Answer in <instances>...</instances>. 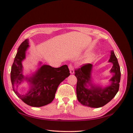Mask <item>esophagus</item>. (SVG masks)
<instances>
[{"mask_svg":"<svg viewBox=\"0 0 133 133\" xmlns=\"http://www.w3.org/2000/svg\"><path fill=\"white\" fill-rule=\"evenodd\" d=\"M69 70L70 71V73L71 74H74V67L72 66V65L71 64H70L69 65Z\"/></svg>","mask_w":133,"mask_h":133,"instance_id":"esophagus-1","label":"esophagus"}]
</instances>
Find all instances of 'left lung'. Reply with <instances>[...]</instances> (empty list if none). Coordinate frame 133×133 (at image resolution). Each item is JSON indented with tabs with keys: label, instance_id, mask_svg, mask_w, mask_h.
Listing matches in <instances>:
<instances>
[{
	"label": "left lung",
	"instance_id": "8db88e82",
	"mask_svg": "<svg viewBox=\"0 0 133 133\" xmlns=\"http://www.w3.org/2000/svg\"><path fill=\"white\" fill-rule=\"evenodd\" d=\"M109 62L113 63L110 72L113 74L110 81L111 84L102 88L95 87L91 83V76L92 65L85 64L75 70V76L77 78L76 95L78 100L82 105L91 108H100L104 106L113 99L119 90L121 71L119 64L114 51H111ZM91 85L88 89L87 85Z\"/></svg>",
	"mask_w": 133,
	"mask_h": 133
}]
</instances>
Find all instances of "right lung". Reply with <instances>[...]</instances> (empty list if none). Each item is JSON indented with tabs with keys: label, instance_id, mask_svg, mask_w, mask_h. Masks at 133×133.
<instances>
[{
	"label": "right lung",
	"instance_id": "obj_1",
	"mask_svg": "<svg viewBox=\"0 0 133 133\" xmlns=\"http://www.w3.org/2000/svg\"><path fill=\"white\" fill-rule=\"evenodd\" d=\"M28 42L29 39H26L21 43L12 66V88L24 103L31 107H41L50 104L54 100L58 85L70 75V71L66 64L58 68L43 65L32 77L24 78L21 62L25 58V51L29 47ZM24 79H27L32 85L27 94L21 95L17 92L16 88Z\"/></svg>",
	"mask_w": 133,
	"mask_h": 133
}]
</instances>
